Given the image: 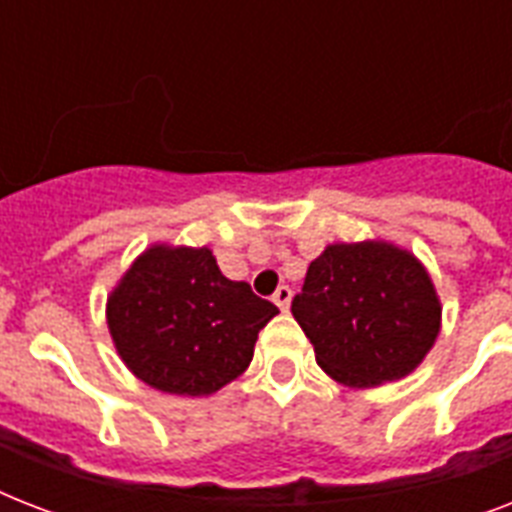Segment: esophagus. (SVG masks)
I'll return each mask as SVG.
<instances>
[{
    "instance_id": "1",
    "label": "esophagus",
    "mask_w": 512,
    "mask_h": 512,
    "mask_svg": "<svg viewBox=\"0 0 512 512\" xmlns=\"http://www.w3.org/2000/svg\"><path fill=\"white\" fill-rule=\"evenodd\" d=\"M273 303L279 305L281 311H287L289 303H292V289H289V287L276 289V292H273Z\"/></svg>"
}]
</instances>
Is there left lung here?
Segmentation results:
<instances>
[{
    "instance_id": "8db88e82",
    "label": "left lung",
    "mask_w": 512,
    "mask_h": 512,
    "mask_svg": "<svg viewBox=\"0 0 512 512\" xmlns=\"http://www.w3.org/2000/svg\"><path fill=\"white\" fill-rule=\"evenodd\" d=\"M292 316L316 364L348 388L412 374L436 345L441 300L428 268L393 241L327 244L305 273Z\"/></svg>"
}]
</instances>
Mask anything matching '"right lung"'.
<instances>
[{"label": "right lung", "instance_id": "right-lung-1", "mask_svg": "<svg viewBox=\"0 0 512 512\" xmlns=\"http://www.w3.org/2000/svg\"><path fill=\"white\" fill-rule=\"evenodd\" d=\"M279 308L225 279L209 247L151 244L106 300V324L124 366L154 390L212 396L255 356L257 332Z\"/></svg>", "mask_w": 512, "mask_h": 512}]
</instances>
